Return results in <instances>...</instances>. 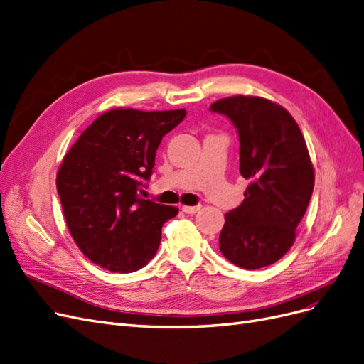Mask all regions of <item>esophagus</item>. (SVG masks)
Here are the masks:
<instances>
[{
    "mask_svg": "<svg viewBox=\"0 0 364 364\" xmlns=\"http://www.w3.org/2000/svg\"><path fill=\"white\" fill-rule=\"evenodd\" d=\"M200 210V205H183V211L187 214H195Z\"/></svg>",
    "mask_w": 364,
    "mask_h": 364,
    "instance_id": "1",
    "label": "esophagus"
}]
</instances>
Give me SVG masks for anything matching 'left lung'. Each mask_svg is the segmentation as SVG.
<instances>
[{
  "instance_id": "obj_1",
  "label": "left lung",
  "mask_w": 364,
  "mask_h": 364,
  "mask_svg": "<svg viewBox=\"0 0 364 364\" xmlns=\"http://www.w3.org/2000/svg\"><path fill=\"white\" fill-rule=\"evenodd\" d=\"M210 109L230 118L240 139V173L249 180L240 207L225 214L223 257L245 270L272 265L291 249L311 200L315 172L292 115L272 100L232 96Z\"/></svg>"
}]
</instances>
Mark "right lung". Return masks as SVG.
Returning a JSON list of instances; mask_svg holds the SVG:
<instances>
[{"instance_id":"right-lung-1","label":"right lung","mask_w":364,"mask_h":364,"mask_svg":"<svg viewBox=\"0 0 364 364\" xmlns=\"http://www.w3.org/2000/svg\"><path fill=\"white\" fill-rule=\"evenodd\" d=\"M186 117L184 109L117 107L82 132L63 159L57 191L75 243L94 264L133 273L156 255L164 223L177 207L141 199L161 138Z\"/></svg>"}]
</instances>
